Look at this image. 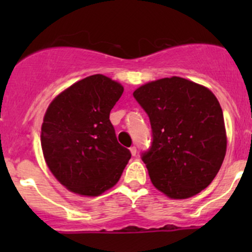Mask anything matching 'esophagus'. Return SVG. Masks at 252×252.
Listing matches in <instances>:
<instances>
[{"label":"esophagus","instance_id":"1","mask_svg":"<svg viewBox=\"0 0 252 252\" xmlns=\"http://www.w3.org/2000/svg\"><path fill=\"white\" fill-rule=\"evenodd\" d=\"M130 153H131V155H132V156H135L136 154H137V149H136V147H135V146L130 147Z\"/></svg>","mask_w":252,"mask_h":252}]
</instances>
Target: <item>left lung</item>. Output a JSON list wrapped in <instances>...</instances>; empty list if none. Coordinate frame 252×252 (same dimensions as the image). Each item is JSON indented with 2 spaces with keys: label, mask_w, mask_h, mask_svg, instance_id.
Returning a JSON list of instances; mask_svg holds the SVG:
<instances>
[{
  "label": "left lung",
  "mask_w": 252,
  "mask_h": 252,
  "mask_svg": "<svg viewBox=\"0 0 252 252\" xmlns=\"http://www.w3.org/2000/svg\"><path fill=\"white\" fill-rule=\"evenodd\" d=\"M132 94L152 126V146L141 158L153 185L172 199L206 189L226 153L224 116L215 94L180 77L144 84Z\"/></svg>",
  "instance_id": "obj_1"
}]
</instances>
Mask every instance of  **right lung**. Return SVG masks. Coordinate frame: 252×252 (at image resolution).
Returning a JSON list of instances; mask_svg holds the SVG:
<instances>
[{"label": "right lung", "mask_w": 252, "mask_h": 252, "mask_svg": "<svg viewBox=\"0 0 252 252\" xmlns=\"http://www.w3.org/2000/svg\"><path fill=\"white\" fill-rule=\"evenodd\" d=\"M123 86L103 74L84 78L48 106L41 126L46 163L60 184L97 196L117 184L131 158L118 143L110 111Z\"/></svg>", "instance_id": "add662e5"}]
</instances>
